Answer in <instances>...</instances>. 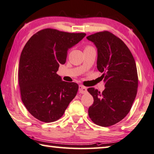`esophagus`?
<instances>
[{
  "label": "esophagus",
  "instance_id": "obj_1",
  "mask_svg": "<svg viewBox=\"0 0 154 154\" xmlns=\"http://www.w3.org/2000/svg\"><path fill=\"white\" fill-rule=\"evenodd\" d=\"M79 91L81 94H85L87 92V88L83 85H79Z\"/></svg>",
  "mask_w": 154,
  "mask_h": 154
}]
</instances>
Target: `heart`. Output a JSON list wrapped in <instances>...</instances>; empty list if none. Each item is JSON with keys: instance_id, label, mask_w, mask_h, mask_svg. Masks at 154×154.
<instances>
[{"instance_id": "heart-1", "label": "heart", "mask_w": 154, "mask_h": 154, "mask_svg": "<svg viewBox=\"0 0 154 154\" xmlns=\"http://www.w3.org/2000/svg\"><path fill=\"white\" fill-rule=\"evenodd\" d=\"M87 48H88V47H87Z\"/></svg>"}]
</instances>
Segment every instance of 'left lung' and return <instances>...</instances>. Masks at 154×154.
<instances>
[{"label":"left lung","instance_id":"left-lung-1","mask_svg":"<svg viewBox=\"0 0 154 154\" xmlns=\"http://www.w3.org/2000/svg\"><path fill=\"white\" fill-rule=\"evenodd\" d=\"M87 39L97 49V68L104 72L106 88L102 93L94 88L88 89L94 97L89 116L97 125L110 127L127 115L135 99L138 87L135 61L123 41L110 32H97Z\"/></svg>","mask_w":154,"mask_h":154}]
</instances>
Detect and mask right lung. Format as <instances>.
<instances>
[{"instance_id": "1", "label": "right lung", "mask_w": 154, "mask_h": 154, "mask_svg": "<svg viewBox=\"0 0 154 154\" xmlns=\"http://www.w3.org/2000/svg\"><path fill=\"white\" fill-rule=\"evenodd\" d=\"M85 35L47 28L33 35L25 45L19 66L21 97L39 121H57L77 95V83L64 82L57 72L65 63L68 50Z\"/></svg>"}]
</instances>
